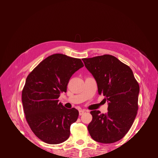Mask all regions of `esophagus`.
Instances as JSON below:
<instances>
[{"label":"esophagus","instance_id":"1","mask_svg":"<svg viewBox=\"0 0 158 158\" xmlns=\"http://www.w3.org/2000/svg\"><path fill=\"white\" fill-rule=\"evenodd\" d=\"M85 112V110H79V114L80 116H81L82 114H84Z\"/></svg>","mask_w":158,"mask_h":158}]
</instances>
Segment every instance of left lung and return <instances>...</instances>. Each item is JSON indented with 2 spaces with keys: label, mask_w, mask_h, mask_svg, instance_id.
<instances>
[{
  "label": "left lung",
  "mask_w": 158,
  "mask_h": 158,
  "mask_svg": "<svg viewBox=\"0 0 158 158\" xmlns=\"http://www.w3.org/2000/svg\"><path fill=\"white\" fill-rule=\"evenodd\" d=\"M95 79L99 95L107 101V113L90 112L88 126L93 139L112 143L121 139L131 127L138 111L139 86L129 66L111 55L82 59Z\"/></svg>",
  "instance_id": "8db88e82"
}]
</instances>
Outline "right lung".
<instances>
[{
	"label": "right lung",
	"mask_w": 158,
	"mask_h": 158,
	"mask_svg": "<svg viewBox=\"0 0 158 158\" xmlns=\"http://www.w3.org/2000/svg\"><path fill=\"white\" fill-rule=\"evenodd\" d=\"M80 59L55 54L41 61L27 76L22 94L26 120L35 135L48 144H59L70 135L79 111L67 109L58 98L66 92L72 75L83 67Z\"/></svg>",
	"instance_id": "1"
}]
</instances>
